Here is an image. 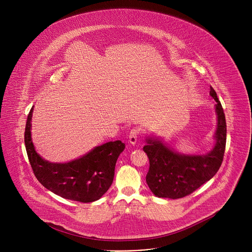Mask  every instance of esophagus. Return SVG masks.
I'll return each instance as SVG.
<instances>
[{
  "label": "esophagus",
  "mask_w": 252,
  "mask_h": 252,
  "mask_svg": "<svg viewBox=\"0 0 252 252\" xmlns=\"http://www.w3.org/2000/svg\"><path fill=\"white\" fill-rule=\"evenodd\" d=\"M139 132H140V129L135 127V128H132L129 132V136H128V141L129 143H131V145H135L136 141H137V137L139 135Z\"/></svg>",
  "instance_id": "obj_1"
}]
</instances>
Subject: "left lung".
Returning <instances> with one entry per match:
<instances>
[{"mask_svg":"<svg viewBox=\"0 0 252 252\" xmlns=\"http://www.w3.org/2000/svg\"><path fill=\"white\" fill-rule=\"evenodd\" d=\"M210 95L217 101V129L213 149L203 155H186L170 149L156 135L146 137L143 151L150 159L147 184L152 192L161 198H182L211 179L221 165L226 143V122L217 93L210 87Z\"/></svg>","mask_w":252,"mask_h":252,"instance_id":"left-lung-1","label":"left lung"}]
</instances>
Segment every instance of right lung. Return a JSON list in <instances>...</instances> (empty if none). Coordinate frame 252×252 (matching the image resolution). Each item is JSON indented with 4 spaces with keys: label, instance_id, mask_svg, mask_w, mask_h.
Segmentation results:
<instances>
[{
    "label": "right lung",
    "instance_id": "right-lung-1",
    "mask_svg": "<svg viewBox=\"0 0 252 252\" xmlns=\"http://www.w3.org/2000/svg\"><path fill=\"white\" fill-rule=\"evenodd\" d=\"M32 107L26 124L25 146L32 171L38 181L55 194L75 201L93 202L110 189L115 167L126 145L121 140L97 146L86 155L66 162H50L34 149L32 140Z\"/></svg>",
    "mask_w": 252,
    "mask_h": 252
}]
</instances>
